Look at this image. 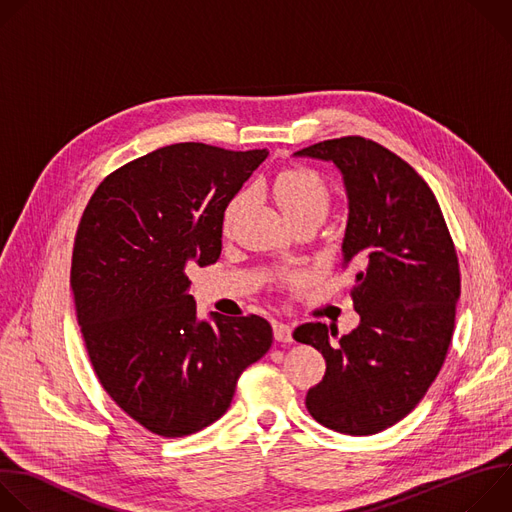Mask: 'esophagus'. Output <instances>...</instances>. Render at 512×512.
<instances>
[{
  "label": "esophagus",
  "instance_id": "34e87169",
  "mask_svg": "<svg viewBox=\"0 0 512 512\" xmlns=\"http://www.w3.org/2000/svg\"><path fill=\"white\" fill-rule=\"evenodd\" d=\"M273 336L277 342H291V326L285 322H273Z\"/></svg>",
  "mask_w": 512,
  "mask_h": 512
}]
</instances>
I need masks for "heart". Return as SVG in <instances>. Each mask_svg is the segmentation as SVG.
<instances>
[{"instance_id":"1","label":"heart","mask_w":512,"mask_h":512,"mask_svg":"<svg viewBox=\"0 0 512 512\" xmlns=\"http://www.w3.org/2000/svg\"><path fill=\"white\" fill-rule=\"evenodd\" d=\"M263 188L271 190L273 198L277 200L281 210L287 214L289 221L291 218H298L310 212H320L326 216L330 208V188L324 182V178L310 168H302V166L283 168L273 176V180L263 184ZM247 198L249 194L243 190L229 200L223 212L225 231L233 229L237 216L247 204Z\"/></svg>"}]
</instances>
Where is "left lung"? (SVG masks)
<instances>
[{
	"mask_svg": "<svg viewBox=\"0 0 512 512\" xmlns=\"http://www.w3.org/2000/svg\"><path fill=\"white\" fill-rule=\"evenodd\" d=\"M298 156L334 162L344 176L342 267H356L350 298L360 314L336 342L320 322L294 330L326 358L306 407L324 427L373 435L409 415L442 371L460 298L456 247L427 182L381 143L346 135Z\"/></svg>",
	"mask_w": 512,
	"mask_h": 512,
	"instance_id": "8db88e82",
	"label": "left lung"
}]
</instances>
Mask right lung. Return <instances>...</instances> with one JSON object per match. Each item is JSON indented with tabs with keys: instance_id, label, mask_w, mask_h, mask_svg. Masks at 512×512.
Listing matches in <instances>:
<instances>
[{
	"instance_id": "right-lung-1",
	"label": "right lung",
	"mask_w": 512,
	"mask_h": 512,
	"mask_svg": "<svg viewBox=\"0 0 512 512\" xmlns=\"http://www.w3.org/2000/svg\"><path fill=\"white\" fill-rule=\"evenodd\" d=\"M267 150L174 143L111 172L75 237L70 287L93 371L141 427L184 437L221 417L273 342L265 318L196 320L192 265L223 249V212Z\"/></svg>"
}]
</instances>
